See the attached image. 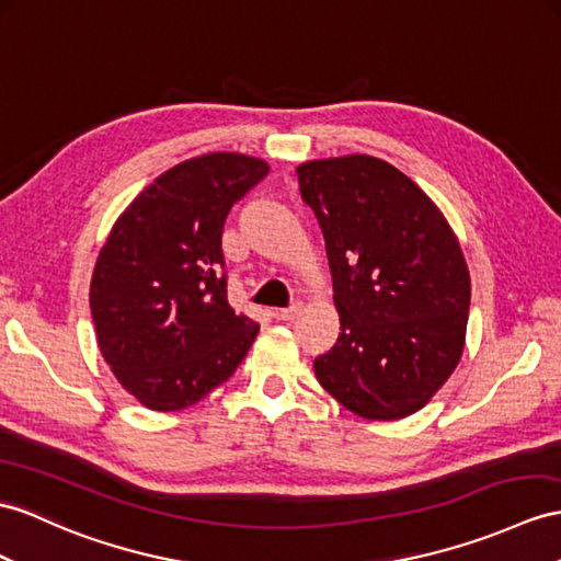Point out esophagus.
Returning a JSON list of instances; mask_svg holds the SVG:
<instances>
[{
  "mask_svg": "<svg viewBox=\"0 0 561 561\" xmlns=\"http://www.w3.org/2000/svg\"><path fill=\"white\" fill-rule=\"evenodd\" d=\"M299 311H302V305L295 302V305L288 307V309H278L276 317H278L280 321H295V319L299 317Z\"/></svg>",
  "mask_w": 561,
  "mask_h": 561,
  "instance_id": "34e87169",
  "label": "esophagus"
}]
</instances>
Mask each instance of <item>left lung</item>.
Masks as SVG:
<instances>
[{
    "mask_svg": "<svg viewBox=\"0 0 561 561\" xmlns=\"http://www.w3.org/2000/svg\"><path fill=\"white\" fill-rule=\"evenodd\" d=\"M297 183L321 226L343 331L313 359L319 383L371 421L419 412L455 371L467 333L471 280L453 228L376 157L309 161Z\"/></svg>",
    "mask_w": 561,
    "mask_h": 561,
    "instance_id": "obj_1",
    "label": "left lung"
}]
</instances>
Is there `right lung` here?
Here are the masks:
<instances>
[{
  "mask_svg": "<svg viewBox=\"0 0 561 561\" xmlns=\"http://www.w3.org/2000/svg\"><path fill=\"white\" fill-rule=\"evenodd\" d=\"M268 173L214 152L161 173L121 214L98 256L90 311L118 383L157 412L233 376L259 325L228 305L221 236L230 207Z\"/></svg>",
  "mask_w": 561,
  "mask_h": 561,
  "instance_id": "1",
  "label": "right lung"
}]
</instances>
